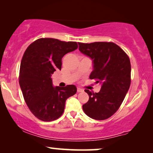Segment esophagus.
I'll use <instances>...</instances> for the list:
<instances>
[{
    "instance_id": "obj_1",
    "label": "esophagus",
    "mask_w": 153,
    "mask_h": 153,
    "mask_svg": "<svg viewBox=\"0 0 153 153\" xmlns=\"http://www.w3.org/2000/svg\"><path fill=\"white\" fill-rule=\"evenodd\" d=\"M83 89L80 88H77V92H78V93H80V92H83Z\"/></svg>"
}]
</instances>
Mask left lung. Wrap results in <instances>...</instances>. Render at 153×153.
<instances>
[{"label": "left lung", "mask_w": 153, "mask_h": 153, "mask_svg": "<svg viewBox=\"0 0 153 153\" xmlns=\"http://www.w3.org/2000/svg\"><path fill=\"white\" fill-rule=\"evenodd\" d=\"M79 51L93 60L90 79L101 85L99 93L85 90L89 95L83 110L90 118L102 120L114 115L120 107L130 86L131 64L121 48L114 42L79 43Z\"/></svg>", "instance_id": "left-lung-1"}]
</instances>
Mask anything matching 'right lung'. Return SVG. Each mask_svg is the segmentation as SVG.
<instances>
[{"instance_id": "add662e5", "label": "right lung", "mask_w": 153, "mask_h": 153, "mask_svg": "<svg viewBox=\"0 0 153 153\" xmlns=\"http://www.w3.org/2000/svg\"><path fill=\"white\" fill-rule=\"evenodd\" d=\"M77 48L76 42L40 38L24 52L19 85L29 109L39 120L49 122L58 119L64 111L66 100L76 93L74 85L54 87L51 74L61 70L62 58Z\"/></svg>"}]
</instances>
